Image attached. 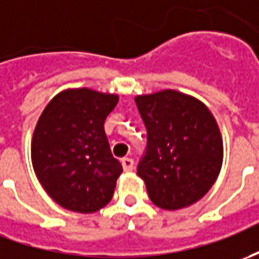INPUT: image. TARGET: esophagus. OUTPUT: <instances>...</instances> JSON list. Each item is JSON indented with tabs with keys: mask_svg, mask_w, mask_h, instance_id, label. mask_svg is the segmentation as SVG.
I'll list each match as a JSON object with an SVG mask.
<instances>
[{
	"mask_svg": "<svg viewBox=\"0 0 259 259\" xmlns=\"http://www.w3.org/2000/svg\"><path fill=\"white\" fill-rule=\"evenodd\" d=\"M122 166L126 173H130L133 170V160L130 157H124V159H122Z\"/></svg>",
	"mask_w": 259,
	"mask_h": 259,
	"instance_id": "1",
	"label": "esophagus"
}]
</instances>
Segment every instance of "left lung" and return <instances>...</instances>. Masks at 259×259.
I'll return each mask as SVG.
<instances>
[{"instance_id": "1", "label": "left lung", "mask_w": 259, "mask_h": 259, "mask_svg": "<svg viewBox=\"0 0 259 259\" xmlns=\"http://www.w3.org/2000/svg\"><path fill=\"white\" fill-rule=\"evenodd\" d=\"M147 129L137 176L163 210H180L203 198L223 166V137L201 100L166 89L135 98Z\"/></svg>"}]
</instances>
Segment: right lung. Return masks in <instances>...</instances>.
I'll return each instance as SVG.
<instances>
[{
  "label": "right lung",
  "instance_id": "obj_1",
  "mask_svg": "<svg viewBox=\"0 0 259 259\" xmlns=\"http://www.w3.org/2000/svg\"><path fill=\"white\" fill-rule=\"evenodd\" d=\"M117 102L115 93L65 89L36 122L33 171L48 196L66 210L96 212L113 197L123 167L110 152L103 124Z\"/></svg>",
  "mask_w": 259,
  "mask_h": 259
}]
</instances>
